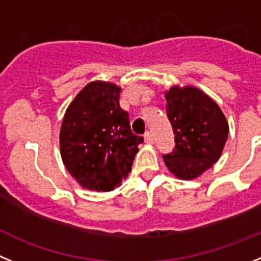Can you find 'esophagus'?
<instances>
[{"label":"esophagus","mask_w":261,"mask_h":261,"mask_svg":"<svg viewBox=\"0 0 261 261\" xmlns=\"http://www.w3.org/2000/svg\"><path fill=\"white\" fill-rule=\"evenodd\" d=\"M144 140H145V143H148V144H153L154 143L153 134H152L151 131H147V133L144 134Z\"/></svg>","instance_id":"esophagus-1"}]
</instances>
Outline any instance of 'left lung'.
<instances>
[{"instance_id":"left-lung-1","label":"left lung","mask_w":261,"mask_h":261,"mask_svg":"<svg viewBox=\"0 0 261 261\" xmlns=\"http://www.w3.org/2000/svg\"><path fill=\"white\" fill-rule=\"evenodd\" d=\"M165 100L175 148L164 154V163L179 179L198 178L221 157L229 134L226 117L217 102L196 87L173 86L165 92Z\"/></svg>"}]
</instances>
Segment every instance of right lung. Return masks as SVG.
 I'll return each instance as SVG.
<instances>
[{
    "instance_id": "1",
    "label": "right lung",
    "mask_w": 261,
    "mask_h": 261,
    "mask_svg": "<svg viewBox=\"0 0 261 261\" xmlns=\"http://www.w3.org/2000/svg\"><path fill=\"white\" fill-rule=\"evenodd\" d=\"M121 87L110 82L87 84L67 107L60 131L61 157L83 189L112 191L131 171L143 138L131 131L128 113L119 107Z\"/></svg>"
}]
</instances>
